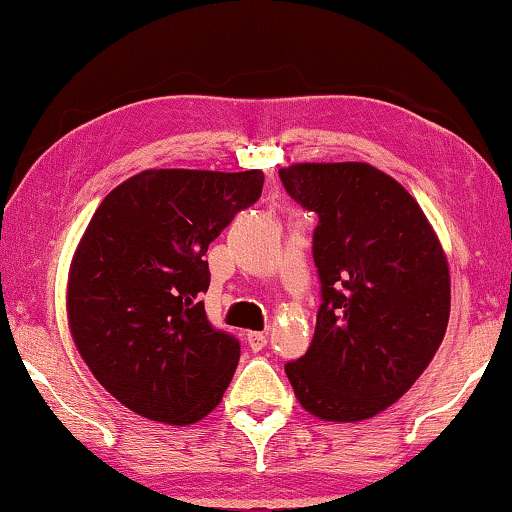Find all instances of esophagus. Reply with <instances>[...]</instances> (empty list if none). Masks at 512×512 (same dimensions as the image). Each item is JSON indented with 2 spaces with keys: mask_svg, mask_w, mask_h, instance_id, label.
<instances>
[{
  "mask_svg": "<svg viewBox=\"0 0 512 512\" xmlns=\"http://www.w3.org/2000/svg\"><path fill=\"white\" fill-rule=\"evenodd\" d=\"M247 342H249L251 352H261V349L268 345V335L261 333V331H249L247 333Z\"/></svg>",
  "mask_w": 512,
  "mask_h": 512,
  "instance_id": "1",
  "label": "esophagus"
}]
</instances>
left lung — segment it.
Returning <instances> with one entry per match:
<instances>
[{
	"mask_svg": "<svg viewBox=\"0 0 512 512\" xmlns=\"http://www.w3.org/2000/svg\"><path fill=\"white\" fill-rule=\"evenodd\" d=\"M279 177L298 205L319 214L317 328L286 377L310 415L370 419L415 384L445 338L447 256L417 200L373 165L296 163Z\"/></svg>",
	"mask_w": 512,
	"mask_h": 512,
	"instance_id": "left-lung-1",
	"label": "left lung"
}]
</instances>
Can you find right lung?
<instances>
[{"mask_svg": "<svg viewBox=\"0 0 512 512\" xmlns=\"http://www.w3.org/2000/svg\"><path fill=\"white\" fill-rule=\"evenodd\" d=\"M263 179L144 170L95 209L69 265V331L95 380L137 415L184 426L221 403L240 342L207 321L205 254Z\"/></svg>", "mask_w": 512, "mask_h": 512, "instance_id": "1", "label": "right lung"}]
</instances>
